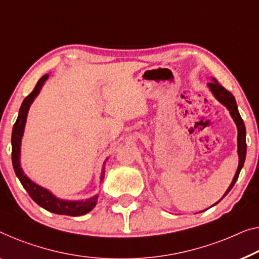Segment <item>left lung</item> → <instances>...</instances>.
I'll return each instance as SVG.
<instances>
[{"mask_svg": "<svg viewBox=\"0 0 259 259\" xmlns=\"http://www.w3.org/2000/svg\"><path fill=\"white\" fill-rule=\"evenodd\" d=\"M208 88H209L211 94L214 95V98L218 100L220 103H222L223 106H225L227 109L229 110L230 113V116L233 117L235 124L237 126V153H238V166L236 169V173H235L233 181H231L230 186L228 187V190L226 191L225 194H223L222 198H225V196L228 194L230 192L231 188L234 187L235 183H236V180L238 178V176H240V172L243 167V165H244V161H245V156H246V142H245V125H244V122H243V119L241 117L240 113H238V108L236 105V100H235L234 95L231 94L230 92H228L226 90L225 87L221 86L218 82V80L215 78H211V82L207 83ZM221 198V199H222ZM221 199L219 200L218 202L214 203L213 206L215 204H218L220 201H221Z\"/></svg>", "mask_w": 259, "mask_h": 259, "instance_id": "left-lung-1", "label": "left lung"}]
</instances>
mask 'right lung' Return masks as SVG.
I'll list each match as a JSON object with an SVG mask.
<instances>
[{
	"label": "right lung",
	"instance_id": "add662e5",
	"mask_svg": "<svg viewBox=\"0 0 259 259\" xmlns=\"http://www.w3.org/2000/svg\"><path fill=\"white\" fill-rule=\"evenodd\" d=\"M49 79V74H45L38 80L36 87L33 91L26 96L23 101L21 108H19L18 117L15 122L13 134H11V146H13V152H11V159H13V166L16 173L17 178L21 181L23 187L25 188L26 192L29 193L31 199L33 200L37 204L43 207L44 209L51 211V213L59 214V215H69V216H80L87 214L98 203L99 194L91 196L86 200H63L57 198L53 193L50 192L46 188L39 186V185L33 183L28 176L25 175L23 168L21 167V144L23 134H24V128L26 123V116H28L30 106L32 105L34 99L39 94L41 87L44 86L45 81ZM107 160V159H106ZM105 178V165L102 167L101 178L102 181Z\"/></svg>",
	"mask_w": 259,
	"mask_h": 259
}]
</instances>
